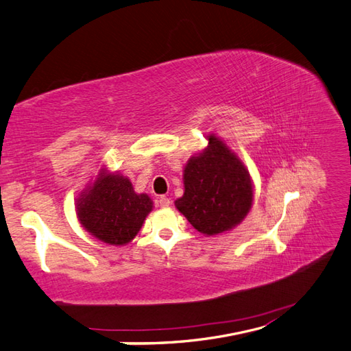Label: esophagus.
<instances>
[{
	"mask_svg": "<svg viewBox=\"0 0 351 351\" xmlns=\"http://www.w3.org/2000/svg\"><path fill=\"white\" fill-rule=\"evenodd\" d=\"M158 204H160V208H169L170 199H167L166 195H161V197H158Z\"/></svg>",
	"mask_w": 351,
	"mask_h": 351,
	"instance_id": "1",
	"label": "esophagus"
}]
</instances>
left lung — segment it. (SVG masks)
I'll list each match as a JSON object with an SVG mask.
<instances>
[{
	"instance_id": "left-lung-1",
	"label": "left lung",
	"mask_w": 351,
	"mask_h": 351,
	"mask_svg": "<svg viewBox=\"0 0 351 351\" xmlns=\"http://www.w3.org/2000/svg\"><path fill=\"white\" fill-rule=\"evenodd\" d=\"M208 147L184 167V195L175 202L191 226L204 236H218L237 227L254 204V182L234 151L213 133Z\"/></svg>"
}]
</instances>
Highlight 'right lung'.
Instances as JSON below:
<instances>
[{"label": "right lung", "instance_id": "obj_1", "mask_svg": "<svg viewBox=\"0 0 351 351\" xmlns=\"http://www.w3.org/2000/svg\"><path fill=\"white\" fill-rule=\"evenodd\" d=\"M154 208L151 197L136 193L129 178L101 166L78 194L75 212L82 227L111 246H124L138 236Z\"/></svg>", "mask_w": 351, "mask_h": 351}]
</instances>
